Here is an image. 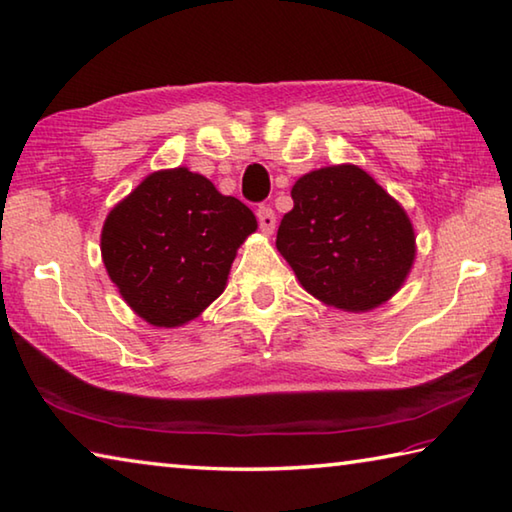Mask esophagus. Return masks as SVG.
I'll return each instance as SVG.
<instances>
[{"mask_svg": "<svg viewBox=\"0 0 512 512\" xmlns=\"http://www.w3.org/2000/svg\"><path fill=\"white\" fill-rule=\"evenodd\" d=\"M257 219H259V228H262V232L271 235V232L275 230V212L268 206H262L257 210Z\"/></svg>", "mask_w": 512, "mask_h": 512, "instance_id": "34e87169", "label": "esophagus"}]
</instances>
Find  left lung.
Segmentation results:
<instances>
[{
  "instance_id": "left-lung-1",
  "label": "left lung",
  "mask_w": 512,
  "mask_h": 512,
  "mask_svg": "<svg viewBox=\"0 0 512 512\" xmlns=\"http://www.w3.org/2000/svg\"><path fill=\"white\" fill-rule=\"evenodd\" d=\"M275 246L300 284L342 311L387 302L416 257L414 228L401 203L358 165H331L295 181Z\"/></svg>"
}]
</instances>
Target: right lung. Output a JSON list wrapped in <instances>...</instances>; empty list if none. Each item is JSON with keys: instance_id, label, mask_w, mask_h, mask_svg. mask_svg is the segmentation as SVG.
I'll return each instance as SVG.
<instances>
[{"instance_id": "add662e5", "label": "right lung", "mask_w": 512, "mask_h": 512, "mask_svg": "<svg viewBox=\"0 0 512 512\" xmlns=\"http://www.w3.org/2000/svg\"><path fill=\"white\" fill-rule=\"evenodd\" d=\"M253 210L188 167L154 172L109 212L100 250L111 282L154 327H181L224 293Z\"/></svg>"}]
</instances>
